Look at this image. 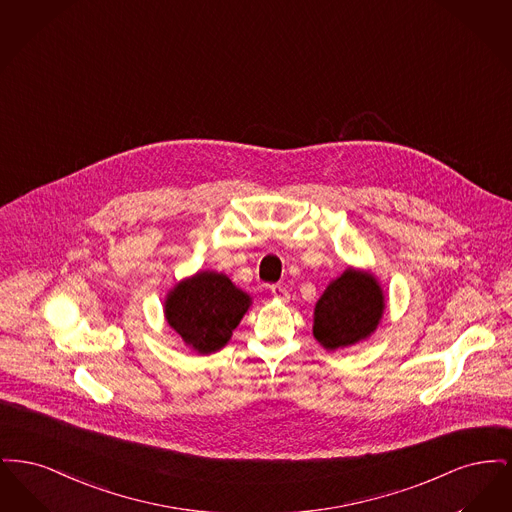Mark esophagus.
I'll list each match as a JSON object with an SVG mask.
<instances>
[{
    "label": "esophagus",
    "mask_w": 512,
    "mask_h": 512,
    "mask_svg": "<svg viewBox=\"0 0 512 512\" xmlns=\"http://www.w3.org/2000/svg\"><path fill=\"white\" fill-rule=\"evenodd\" d=\"M270 293H272L274 299H280V301H288V297H290V293L282 284H272L270 286Z\"/></svg>",
    "instance_id": "34e87169"
}]
</instances>
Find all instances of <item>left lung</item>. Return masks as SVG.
<instances>
[{"instance_id": "obj_1", "label": "left lung", "mask_w": 512, "mask_h": 512, "mask_svg": "<svg viewBox=\"0 0 512 512\" xmlns=\"http://www.w3.org/2000/svg\"><path fill=\"white\" fill-rule=\"evenodd\" d=\"M384 313V295L374 276L347 268L315 307L313 334L334 351L368 338Z\"/></svg>"}]
</instances>
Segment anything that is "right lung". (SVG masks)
Here are the masks:
<instances>
[{
    "instance_id": "1",
    "label": "right lung",
    "mask_w": 512,
    "mask_h": 512,
    "mask_svg": "<svg viewBox=\"0 0 512 512\" xmlns=\"http://www.w3.org/2000/svg\"><path fill=\"white\" fill-rule=\"evenodd\" d=\"M251 299L219 272H197L180 282L165 303V315L182 340L199 353L217 351L230 340Z\"/></svg>"
}]
</instances>
